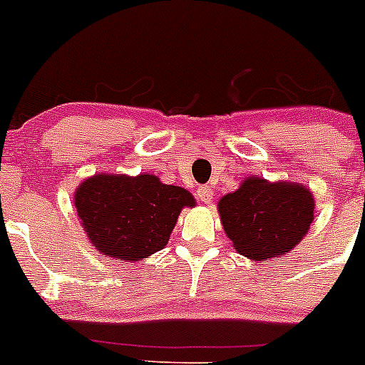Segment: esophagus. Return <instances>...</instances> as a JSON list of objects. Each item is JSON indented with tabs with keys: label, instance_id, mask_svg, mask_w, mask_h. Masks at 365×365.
I'll return each mask as SVG.
<instances>
[{
	"label": "esophagus",
	"instance_id": "1",
	"mask_svg": "<svg viewBox=\"0 0 365 365\" xmlns=\"http://www.w3.org/2000/svg\"><path fill=\"white\" fill-rule=\"evenodd\" d=\"M197 199L201 202H205V205H210L212 199H214V192L210 188H206V186H199Z\"/></svg>",
	"mask_w": 365,
	"mask_h": 365
}]
</instances>
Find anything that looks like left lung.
I'll use <instances>...</instances> for the list:
<instances>
[{
  "label": "left lung",
  "mask_w": 365,
  "mask_h": 365,
  "mask_svg": "<svg viewBox=\"0 0 365 365\" xmlns=\"http://www.w3.org/2000/svg\"><path fill=\"white\" fill-rule=\"evenodd\" d=\"M219 214L235 250L265 261L289 252L307 234L314 199L302 185L250 177L219 201Z\"/></svg>",
  "instance_id": "left-lung-1"
}]
</instances>
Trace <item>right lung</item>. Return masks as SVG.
Wrapping results in <instances>:
<instances>
[{
	"mask_svg": "<svg viewBox=\"0 0 365 365\" xmlns=\"http://www.w3.org/2000/svg\"><path fill=\"white\" fill-rule=\"evenodd\" d=\"M192 193L155 175H95L74 193L87 237L106 256L138 261L166 247Z\"/></svg>",
	"mask_w": 365,
	"mask_h": 365,
	"instance_id": "obj_1",
	"label": "right lung"
}]
</instances>
